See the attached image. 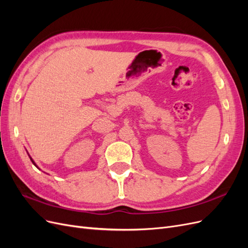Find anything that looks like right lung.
Masks as SVG:
<instances>
[{
    "instance_id": "obj_1",
    "label": "right lung",
    "mask_w": 248,
    "mask_h": 248,
    "mask_svg": "<svg viewBox=\"0 0 248 248\" xmlns=\"http://www.w3.org/2000/svg\"><path fill=\"white\" fill-rule=\"evenodd\" d=\"M29 157H30V159H31V161H32V162H33V164H34V166H35V167H36V168H38V167H37V164H36V163H35V161H34V160H33V159H32V157H31V156H30V155H29ZM38 169H39V168H38Z\"/></svg>"
}]
</instances>
